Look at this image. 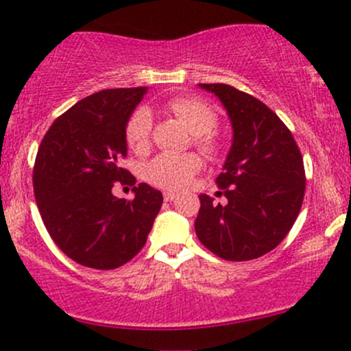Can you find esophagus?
Returning a JSON list of instances; mask_svg holds the SVG:
<instances>
[{"label":"esophagus","mask_w":351,"mask_h":351,"mask_svg":"<svg viewBox=\"0 0 351 351\" xmlns=\"http://www.w3.org/2000/svg\"><path fill=\"white\" fill-rule=\"evenodd\" d=\"M176 197H177V196H176L174 193H164V199L167 201V202H169V201H174Z\"/></svg>","instance_id":"esophagus-1"}]
</instances>
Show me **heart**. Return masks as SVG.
<instances>
[{
  "label": "heart",
  "instance_id": "heart-1",
  "mask_svg": "<svg viewBox=\"0 0 351 351\" xmlns=\"http://www.w3.org/2000/svg\"><path fill=\"white\" fill-rule=\"evenodd\" d=\"M167 110L174 113L191 133L194 143L206 155H216L221 149V142L213 130L218 125V114L204 101L193 96H177L167 101ZM152 133V113L149 108L140 106L130 114L125 126V140L133 152L149 149ZM202 167L197 154H158L145 165L143 177L154 186L169 191H179L191 182Z\"/></svg>",
  "mask_w": 351,
  "mask_h": 351
}]
</instances>
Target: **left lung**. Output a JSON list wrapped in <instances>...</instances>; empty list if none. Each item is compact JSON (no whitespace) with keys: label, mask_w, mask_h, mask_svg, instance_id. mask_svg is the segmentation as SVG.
<instances>
[{"label":"left lung","mask_w":351,"mask_h":351,"mask_svg":"<svg viewBox=\"0 0 351 351\" xmlns=\"http://www.w3.org/2000/svg\"><path fill=\"white\" fill-rule=\"evenodd\" d=\"M219 97L233 126V143L216 177L228 204L201 194L194 228L223 260L269 254L287 237L306 191L304 162L291 130L256 97L228 84H199Z\"/></svg>","instance_id":"8db88e82"}]
</instances>
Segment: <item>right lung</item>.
<instances>
[{
    "mask_svg": "<svg viewBox=\"0 0 351 351\" xmlns=\"http://www.w3.org/2000/svg\"><path fill=\"white\" fill-rule=\"evenodd\" d=\"M147 88L103 89L60 114L38 147L34 193L47 231L69 258L89 269L125 265L145 245L164 197L142 182L132 202L114 198L113 182L132 183L121 167L125 126Z\"/></svg>",
    "mask_w": 351,
    "mask_h": 351,
    "instance_id": "right-lung-1",
    "label": "right lung"
}]
</instances>
